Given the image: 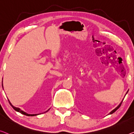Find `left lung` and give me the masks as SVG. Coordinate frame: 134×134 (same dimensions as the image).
<instances>
[{
	"label": "left lung",
	"instance_id": "left-lung-1",
	"mask_svg": "<svg viewBox=\"0 0 134 134\" xmlns=\"http://www.w3.org/2000/svg\"><path fill=\"white\" fill-rule=\"evenodd\" d=\"M127 92H128V91H127V93H127ZM123 102V101H122ZM121 102L120 103V105L118 106V107H116V108H115L114 109H113V111H112L111 112H110V113H109V114H113V113H114V112H115V111H116L117 110V109H118L119 108H120V105H121Z\"/></svg>",
	"mask_w": 134,
	"mask_h": 134
}]
</instances>
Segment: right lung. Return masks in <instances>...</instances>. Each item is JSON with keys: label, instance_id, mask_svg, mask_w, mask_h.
I'll return each instance as SVG.
<instances>
[{"label": "right lung", "instance_id": "add662e5", "mask_svg": "<svg viewBox=\"0 0 134 134\" xmlns=\"http://www.w3.org/2000/svg\"><path fill=\"white\" fill-rule=\"evenodd\" d=\"M2 87H3V83H2ZM8 101H9V104L11 105V106L13 108H14V110H15L16 111H17V112H19V113H20L21 114H22L26 115H27V116H34V115H37V114H27V113H25V111H22V110H21V109H20L19 108H17V107H14V106L11 104V103L10 102L9 100H8ZM49 109H48L47 111H46L45 113H46V112H47V111H49Z\"/></svg>", "mask_w": 134, "mask_h": 134}]
</instances>
